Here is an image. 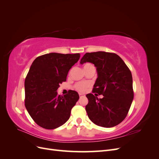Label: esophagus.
<instances>
[{
  "instance_id": "34e87169",
  "label": "esophagus",
  "mask_w": 159,
  "mask_h": 159,
  "mask_svg": "<svg viewBox=\"0 0 159 159\" xmlns=\"http://www.w3.org/2000/svg\"><path fill=\"white\" fill-rule=\"evenodd\" d=\"M79 95H80V98H82L85 96V95L83 93H79Z\"/></svg>"
}]
</instances>
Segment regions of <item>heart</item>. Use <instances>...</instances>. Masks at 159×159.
<instances>
[{
  "label": "heart",
  "mask_w": 159,
  "mask_h": 159,
  "mask_svg": "<svg viewBox=\"0 0 159 159\" xmlns=\"http://www.w3.org/2000/svg\"><path fill=\"white\" fill-rule=\"evenodd\" d=\"M91 64H86L84 67L90 66ZM89 86V84L88 82H79L77 83L75 85V88L77 91H80V92H85V91L87 90Z\"/></svg>",
  "instance_id": "heart-1"
}]
</instances>
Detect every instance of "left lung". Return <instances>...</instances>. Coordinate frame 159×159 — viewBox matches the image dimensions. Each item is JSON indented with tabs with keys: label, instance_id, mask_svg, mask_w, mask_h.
<instances>
[{
	"label": "left lung",
	"instance_id": "8db88e82",
	"mask_svg": "<svg viewBox=\"0 0 159 159\" xmlns=\"http://www.w3.org/2000/svg\"><path fill=\"white\" fill-rule=\"evenodd\" d=\"M93 64L98 78L93 85V93H88L89 102L85 106L89 119L103 127H113L126 117L133 100V78L131 71L116 54L105 52L86 53L81 57L80 64Z\"/></svg>",
	"mask_w": 159,
	"mask_h": 159
}]
</instances>
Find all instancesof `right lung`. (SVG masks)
Returning <instances> with one entry per match:
<instances>
[{
	"label": "right lung",
	"mask_w": 159,
	"mask_h": 159,
	"mask_svg": "<svg viewBox=\"0 0 159 159\" xmlns=\"http://www.w3.org/2000/svg\"><path fill=\"white\" fill-rule=\"evenodd\" d=\"M80 57V54L53 52L38 57L32 62L25 82V107L39 126L54 129L69 119L79 94L70 90L61 96L57 90Z\"/></svg>",
	"instance_id": "1"
}]
</instances>
